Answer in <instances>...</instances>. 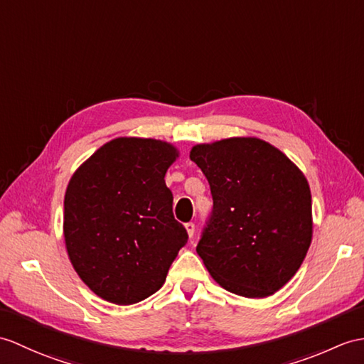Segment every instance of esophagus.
<instances>
[{
    "instance_id": "34e87169",
    "label": "esophagus",
    "mask_w": 364,
    "mask_h": 364,
    "mask_svg": "<svg viewBox=\"0 0 364 364\" xmlns=\"http://www.w3.org/2000/svg\"><path fill=\"white\" fill-rule=\"evenodd\" d=\"M184 228H186V232H188L189 237H192L193 232H196V225H193V223L191 222V223H186Z\"/></svg>"
}]
</instances>
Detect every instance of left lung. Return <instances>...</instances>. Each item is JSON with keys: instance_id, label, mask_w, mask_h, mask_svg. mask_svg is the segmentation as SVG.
Segmentation results:
<instances>
[{"instance_id": "1", "label": "left lung", "mask_w": 364, "mask_h": 364, "mask_svg": "<svg viewBox=\"0 0 364 364\" xmlns=\"http://www.w3.org/2000/svg\"><path fill=\"white\" fill-rule=\"evenodd\" d=\"M191 159L209 181L214 209L197 247L214 281L267 298L296 274L314 235L310 186L284 151L256 136L197 144Z\"/></svg>"}]
</instances>
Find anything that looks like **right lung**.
Here are the masks:
<instances>
[{
    "instance_id": "1",
    "label": "right lung",
    "mask_w": 364,
    "mask_h": 364,
    "mask_svg": "<svg viewBox=\"0 0 364 364\" xmlns=\"http://www.w3.org/2000/svg\"><path fill=\"white\" fill-rule=\"evenodd\" d=\"M178 156L167 141L119 136L73 173L63 201L65 247L75 273L99 298L130 306L163 287L188 242L164 181Z\"/></svg>"
}]
</instances>
